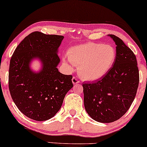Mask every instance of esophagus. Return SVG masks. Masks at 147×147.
<instances>
[{
  "label": "esophagus",
  "mask_w": 147,
  "mask_h": 147,
  "mask_svg": "<svg viewBox=\"0 0 147 147\" xmlns=\"http://www.w3.org/2000/svg\"><path fill=\"white\" fill-rule=\"evenodd\" d=\"M71 80H72V83H73L74 85H75V84H77L80 83V81L76 77H74L73 78H72Z\"/></svg>",
  "instance_id": "esophagus-1"
}]
</instances>
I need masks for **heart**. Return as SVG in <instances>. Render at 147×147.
I'll use <instances>...</instances> for the list:
<instances>
[{
  "label": "heart",
  "mask_w": 147,
  "mask_h": 147,
  "mask_svg": "<svg viewBox=\"0 0 147 147\" xmlns=\"http://www.w3.org/2000/svg\"><path fill=\"white\" fill-rule=\"evenodd\" d=\"M116 57V49L112 45L89 42L70 48L63 62L69 69H72V64L78 65L80 77L86 81L94 82L109 72Z\"/></svg>",
  "instance_id": "1"
}]
</instances>
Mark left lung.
Instances as JSON below:
<instances>
[{
  "label": "left lung",
  "instance_id": "obj_1",
  "mask_svg": "<svg viewBox=\"0 0 147 147\" xmlns=\"http://www.w3.org/2000/svg\"><path fill=\"white\" fill-rule=\"evenodd\" d=\"M108 36L116 45L113 67L98 81L82 84L86 112L92 119L102 123L116 121L127 112L139 83L135 55L119 37Z\"/></svg>",
  "mask_w": 147,
  "mask_h": 147
}]
</instances>
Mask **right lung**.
<instances>
[{"mask_svg": "<svg viewBox=\"0 0 147 147\" xmlns=\"http://www.w3.org/2000/svg\"><path fill=\"white\" fill-rule=\"evenodd\" d=\"M64 37L35 31L17 46L9 65V88L14 103L28 118L45 121L55 115L65 94L73 87L71 75L58 71L59 47ZM34 59L42 67L33 72L30 63Z\"/></svg>", "mask_w": 147, "mask_h": 147, "instance_id": "1", "label": "right lung"}]
</instances>
